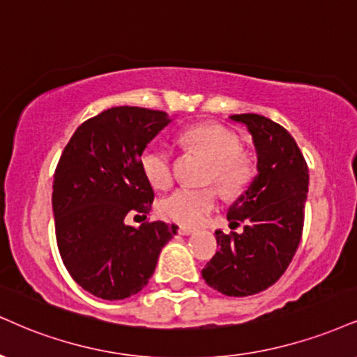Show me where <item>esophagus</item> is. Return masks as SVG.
Here are the masks:
<instances>
[{"label": "esophagus", "mask_w": 357, "mask_h": 357, "mask_svg": "<svg viewBox=\"0 0 357 357\" xmlns=\"http://www.w3.org/2000/svg\"><path fill=\"white\" fill-rule=\"evenodd\" d=\"M176 233L183 234V236H190L195 233V229H192V227H186V226H178L176 227Z\"/></svg>", "instance_id": "1"}]
</instances>
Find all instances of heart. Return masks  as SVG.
Returning <instances> with one entry per match:
<instances>
[{
	"label": "heart",
	"instance_id": "obj_1",
	"mask_svg": "<svg viewBox=\"0 0 357 357\" xmlns=\"http://www.w3.org/2000/svg\"><path fill=\"white\" fill-rule=\"evenodd\" d=\"M181 141L211 161L208 179L216 183L225 195H238L251 181L255 173L251 158L241 151V139L225 126L197 124L183 132ZM141 167L148 183L156 190H165L173 183L171 153L166 148L148 149L141 158ZM216 206L218 195L211 188H179L162 197L158 209L167 221L195 226L214 211Z\"/></svg>",
	"mask_w": 357,
	"mask_h": 357
}]
</instances>
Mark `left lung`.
Masks as SVG:
<instances>
[{
  "instance_id": "left-lung-1",
  "label": "left lung",
  "mask_w": 357,
  "mask_h": 357,
  "mask_svg": "<svg viewBox=\"0 0 357 357\" xmlns=\"http://www.w3.org/2000/svg\"><path fill=\"white\" fill-rule=\"evenodd\" d=\"M252 139L257 173L248 190L229 206L231 225L243 233L216 231L220 251L201 271L209 286L225 296H251L273 286L299 246L309 174L294 137L261 114H233Z\"/></svg>"
}]
</instances>
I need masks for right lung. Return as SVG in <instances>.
<instances>
[{
	"label": "right lung",
	"instance_id": "add662e5",
	"mask_svg": "<svg viewBox=\"0 0 357 357\" xmlns=\"http://www.w3.org/2000/svg\"><path fill=\"white\" fill-rule=\"evenodd\" d=\"M171 121L167 113L136 106L106 109L81 124L59 158L53 181L59 255L96 298L118 301L139 293L176 234V226L162 221L124 222L128 213L149 211L154 191L141 156Z\"/></svg>",
	"mask_w": 357,
	"mask_h": 357
}]
</instances>
